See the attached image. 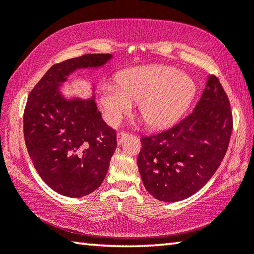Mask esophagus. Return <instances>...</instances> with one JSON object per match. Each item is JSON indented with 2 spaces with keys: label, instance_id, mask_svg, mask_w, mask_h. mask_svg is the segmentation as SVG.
<instances>
[{
  "label": "esophagus",
  "instance_id": "esophagus-1",
  "mask_svg": "<svg viewBox=\"0 0 254 254\" xmlns=\"http://www.w3.org/2000/svg\"><path fill=\"white\" fill-rule=\"evenodd\" d=\"M127 135H128V133H127V132H119L118 133V143H122V141L126 139Z\"/></svg>",
  "mask_w": 254,
  "mask_h": 254
}]
</instances>
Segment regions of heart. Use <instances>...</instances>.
I'll list each match as a JSON object with an SVG mask.
<instances>
[{
	"mask_svg": "<svg viewBox=\"0 0 254 254\" xmlns=\"http://www.w3.org/2000/svg\"><path fill=\"white\" fill-rule=\"evenodd\" d=\"M117 86L101 87L105 120L117 124L136 103L137 113L150 127H165L177 121L196 92L190 76L169 66L130 68L115 77Z\"/></svg>",
	"mask_w": 254,
	"mask_h": 254,
	"instance_id": "heart-1",
	"label": "heart"
}]
</instances>
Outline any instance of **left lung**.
<instances>
[{
	"mask_svg": "<svg viewBox=\"0 0 254 254\" xmlns=\"http://www.w3.org/2000/svg\"><path fill=\"white\" fill-rule=\"evenodd\" d=\"M233 118L216 76H208L194 111L158 134L142 136L137 167L147 190L166 203L194 195L212 178L229 148Z\"/></svg>",
	"mask_w": 254,
	"mask_h": 254,
	"instance_id": "left-lung-1",
	"label": "left lung"
}]
</instances>
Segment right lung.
<instances>
[{"label": "right lung", "mask_w": 254, "mask_h": 254, "mask_svg": "<svg viewBox=\"0 0 254 254\" xmlns=\"http://www.w3.org/2000/svg\"><path fill=\"white\" fill-rule=\"evenodd\" d=\"M110 54H88L56 64L28 97L23 133L42 180L67 197H83L101 186L117 149V131L106 126L93 98L67 100L59 91L72 71L97 68Z\"/></svg>", "instance_id": "add662e5"}]
</instances>
